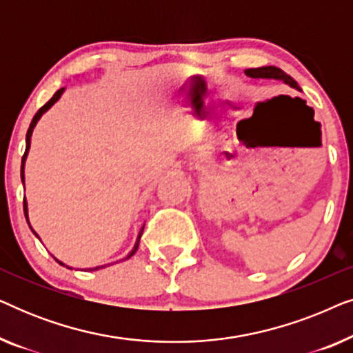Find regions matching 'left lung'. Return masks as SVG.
Here are the masks:
<instances>
[{"label": "left lung", "mask_w": 353, "mask_h": 353, "mask_svg": "<svg viewBox=\"0 0 353 353\" xmlns=\"http://www.w3.org/2000/svg\"><path fill=\"white\" fill-rule=\"evenodd\" d=\"M245 75L250 77V79H273V80H281L283 83L291 86V88L301 90L299 88L297 81L292 79L291 75H288L286 72H283L279 67L274 65H267V67H259V69H248L245 70Z\"/></svg>", "instance_id": "8db88e82"}]
</instances>
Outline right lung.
<instances>
[{
  "label": "right lung",
  "instance_id": "1",
  "mask_svg": "<svg viewBox=\"0 0 353 353\" xmlns=\"http://www.w3.org/2000/svg\"><path fill=\"white\" fill-rule=\"evenodd\" d=\"M64 90H65V88H61V90H57L56 93H54V96H52V98H51L50 101H48V103H46L45 105H43V108H40V110H38V112L35 114V117L32 119V123H30V127H28V130H27V138H26V152H23V156H22V165H21V178H22V183H23V178H26V175H23V167H26L27 154H28V149H30V138H32L33 128H35V125H37L38 120H40L41 115L45 114L46 110L50 109L52 104H54V103H57V101H59V98H61V96H62V93H64ZM23 214H26L27 223H28V226H30V221H28V207H27V201H26V197H23ZM30 230L33 231V234H35L37 238H38V234L35 233V230H33L32 226H30ZM143 230H144V226H143V228H141V231H139V234H138V239H137V243H134V248L132 249V252H130V254L127 255V257L122 259V260H127V259H130V257H132V255H133L134 252H137V250H138V245H139V239H141V234H143ZM54 260H56V262L59 263V265H62V267H67L65 263H62L61 260H57L56 257H54ZM67 268H70V267H67ZM99 268H104V267H94V268H90V272H94V270H99ZM70 270H72V268H70Z\"/></svg>",
  "mask_w": 353,
  "mask_h": 353
}]
</instances>
